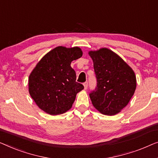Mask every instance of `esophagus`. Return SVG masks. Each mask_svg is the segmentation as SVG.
<instances>
[{
    "label": "esophagus",
    "mask_w": 158,
    "mask_h": 158,
    "mask_svg": "<svg viewBox=\"0 0 158 158\" xmlns=\"http://www.w3.org/2000/svg\"><path fill=\"white\" fill-rule=\"evenodd\" d=\"M83 85H84V89H87V87H88V82H84V83L83 84Z\"/></svg>",
    "instance_id": "esophagus-1"
}]
</instances>
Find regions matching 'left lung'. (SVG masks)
Masks as SVG:
<instances>
[{"instance_id": "obj_1", "label": "left lung", "mask_w": 158, "mask_h": 158, "mask_svg": "<svg viewBox=\"0 0 158 158\" xmlns=\"http://www.w3.org/2000/svg\"><path fill=\"white\" fill-rule=\"evenodd\" d=\"M97 85L89 97L93 106L102 114L112 116L127 105L136 89L132 69L116 53L107 48L89 51Z\"/></svg>"}]
</instances>
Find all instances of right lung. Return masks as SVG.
<instances>
[{
  "instance_id": "right-lung-1",
  "label": "right lung",
  "mask_w": 158,
  "mask_h": 158,
  "mask_svg": "<svg viewBox=\"0 0 158 158\" xmlns=\"http://www.w3.org/2000/svg\"><path fill=\"white\" fill-rule=\"evenodd\" d=\"M83 52L77 46H57L42 57L28 77V92L36 105L47 114H61L72 108L84 86L76 81L71 67Z\"/></svg>"
}]
</instances>
